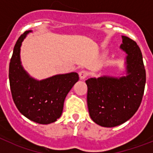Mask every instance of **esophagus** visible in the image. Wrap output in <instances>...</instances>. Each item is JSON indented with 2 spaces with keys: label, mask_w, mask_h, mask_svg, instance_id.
<instances>
[{
  "label": "esophagus",
  "mask_w": 153,
  "mask_h": 153,
  "mask_svg": "<svg viewBox=\"0 0 153 153\" xmlns=\"http://www.w3.org/2000/svg\"><path fill=\"white\" fill-rule=\"evenodd\" d=\"M79 76L81 79H84L88 76V72L86 71V70H82V71L79 73Z\"/></svg>",
  "instance_id": "esophagus-1"
}]
</instances>
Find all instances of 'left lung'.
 <instances>
[{"label": "left lung", "mask_w": 153, "mask_h": 153, "mask_svg": "<svg viewBox=\"0 0 153 153\" xmlns=\"http://www.w3.org/2000/svg\"><path fill=\"white\" fill-rule=\"evenodd\" d=\"M120 48L126 53V76L89 78L87 106L90 118L103 127L124 123L136 113L144 93L146 70L140 47L134 40L122 36Z\"/></svg>", "instance_id": "left-lung-1"}]
</instances>
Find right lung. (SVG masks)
Masks as SVG:
<instances>
[{
    "label": "right lung",
    "mask_w": 153,
    "mask_h": 153,
    "mask_svg": "<svg viewBox=\"0 0 153 153\" xmlns=\"http://www.w3.org/2000/svg\"><path fill=\"white\" fill-rule=\"evenodd\" d=\"M30 32L25 31L13 48L9 66L10 91L21 114L36 123L50 124L61 117L65 98L79 80V75L72 72L41 80L30 76L21 61V44Z\"/></svg>",
    "instance_id": "add662e5"
}]
</instances>
